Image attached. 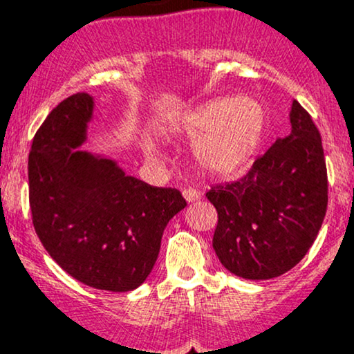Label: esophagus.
Here are the masks:
<instances>
[{
  "instance_id": "esophagus-1",
  "label": "esophagus",
  "mask_w": 354,
  "mask_h": 354,
  "mask_svg": "<svg viewBox=\"0 0 354 354\" xmlns=\"http://www.w3.org/2000/svg\"><path fill=\"white\" fill-rule=\"evenodd\" d=\"M183 196H185V200L188 201V203H194V201L200 200L201 194H200V191H198V189H194V188H186L185 191H183Z\"/></svg>"
}]
</instances>
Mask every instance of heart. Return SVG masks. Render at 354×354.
Returning <instances> with one entry per match:
<instances>
[{"mask_svg":"<svg viewBox=\"0 0 354 354\" xmlns=\"http://www.w3.org/2000/svg\"><path fill=\"white\" fill-rule=\"evenodd\" d=\"M266 126L265 109L250 98H218L181 116L176 129L200 141L196 156L214 174H230L253 158Z\"/></svg>","mask_w":354,"mask_h":354,"instance_id":"1","label":"heart"}]
</instances>
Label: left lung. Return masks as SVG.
Instances as JSON below:
<instances>
[{"label":"left lung","mask_w":354,"mask_h":354,"mask_svg":"<svg viewBox=\"0 0 354 354\" xmlns=\"http://www.w3.org/2000/svg\"><path fill=\"white\" fill-rule=\"evenodd\" d=\"M291 133L256 158L241 180L214 185L206 198L218 211L213 248L221 265L245 279H271L308 253L328 206L321 136L293 101Z\"/></svg>","instance_id":"left-lung-1"}]
</instances>
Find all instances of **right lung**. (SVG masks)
I'll return each mask as SVG.
<instances>
[{
	"label": "right lung",
	"instance_id": "add662e5",
	"mask_svg": "<svg viewBox=\"0 0 354 354\" xmlns=\"http://www.w3.org/2000/svg\"><path fill=\"white\" fill-rule=\"evenodd\" d=\"M93 106L88 93H76L36 131L28 158L31 218L68 274L124 293L151 273L166 225L186 201L178 189L128 176L113 160L75 151L86 140Z\"/></svg>",
	"mask_w": 354,
	"mask_h": 354
}]
</instances>
